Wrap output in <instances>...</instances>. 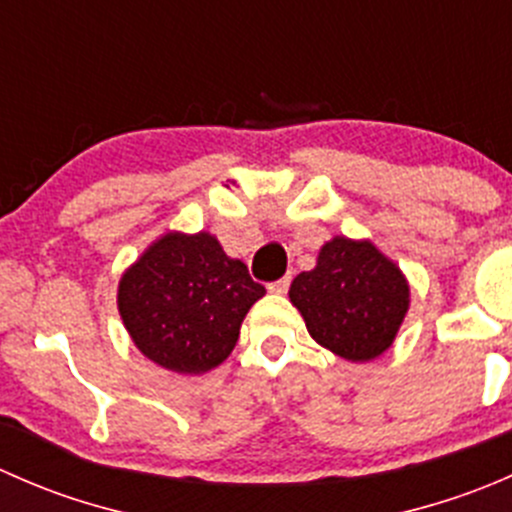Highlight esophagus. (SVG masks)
Listing matches in <instances>:
<instances>
[{
	"label": "esophagus",
	"instance_id": "obj_1",
	"mask_svg": "<svg viewBox=\"0 0 512 512\" xmlns=\"http://www.w3.org/2000/svg\"><path fill=\"white\" fill-rule=\"evenodd\" d=\"M289 282H292V277L285 275V277H282V280H277V282H272V285H267V289H270V292H275V294H285L287 289H289Z\"/></svg>",
	"mask_w": 512,
	"mask_h": 512
}]
</instances>
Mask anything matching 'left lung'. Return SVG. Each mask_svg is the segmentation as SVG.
<instances>
[{"instance_id": "1", "label": "left lung", "mask_w": 512, "mask_h": 512, "mask_svg": "<svg viewBox=\"0 0 512 512\" xmlns=\"http://www.w3.org/2000/svg\"><path fill=\"white\" fill-rule=\"evenodd\" d=\"M289 302L319 347L361 364L394 344L411 289L401 267L374 242L334 235L319 247L314 270L294 277Z\"/></svg>"}]
</instances>
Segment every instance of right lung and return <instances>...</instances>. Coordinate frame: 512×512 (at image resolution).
Masks as SVG:
<instances>
[{
    "instance_id": "obj_1",
    "label": "right lung",
    "mask_w": 512,
    "mask_h": 512,
    "mask_svg": "<svg viewBox=\"0 0 512 512\" xmlns=\"http://www.w3.org/2000/svg\"><path fill=\"white\" fill-rule=\"evenodd\" d=\"M265 297L213 232L168 230L118 280V314L136 349L160 369L198 376L235 349L245 314Z\"/></svg>"
}]
</instances>
